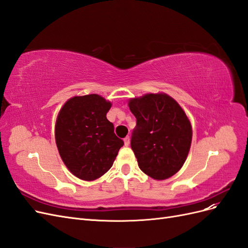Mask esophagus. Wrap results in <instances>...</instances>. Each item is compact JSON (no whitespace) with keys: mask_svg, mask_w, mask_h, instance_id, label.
I'll return each mask as SVG.
<instances>
[{"mask_svg":"<svg viewBox=\"0 0 248 248\" xmlns=\"http://www.w3.org/2000/svg\"><path fill=\"white\" fill-rule=\"evenodd\" d=\"M124 144H125V146H129V144H130V138L127 136L126 138H124Z\"/></svg>","mask_w":248,"mask_h":248,"instance_id":"esophagus-1","label":"esophagus"}]
</instances>
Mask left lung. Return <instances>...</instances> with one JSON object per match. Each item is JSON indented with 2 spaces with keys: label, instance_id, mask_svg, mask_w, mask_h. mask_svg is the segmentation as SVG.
Instances as JSON below:
<instances>
[{
  "label": "left lung",
  "instance_id": "left-lung-1",
  "mask_svg": "<svg viewBox=\"0 0 248 248\" xmlns=\"http://www.w3.org/2000/svg\"><path fill=\"white\" fill-rule=\"evenodd\" d=\"M129 108L137 118L130 145L140 169L156 180L175 175L191 145V125L184 110L167 94L130 99Z\"/></svg>",
  "mask_w": 248,
  "mask_h": 248
}]
</instances>
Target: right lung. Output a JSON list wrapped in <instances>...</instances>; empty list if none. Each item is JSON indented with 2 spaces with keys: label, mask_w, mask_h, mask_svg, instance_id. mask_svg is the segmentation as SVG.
Listing matches in <instances>:
<instances>
[{
  "label": "right lung",
  "mask_w": 248,
  "mask_h": 248,
  "mask_svg": "<svg viewBox=\"0 0 248 248\" xmlns=\"http://www.w3.org/2000/svg\"><path fill=\"white\" fill-rule=\"evenodd\" d=\"M111 103L91 94L67 101L56 122V142L60 156L72 174L92 181L111 168L124 141L107 119Z\"/></svg>",
  "instance_id": "right-lung-1"
}]
</instances>
